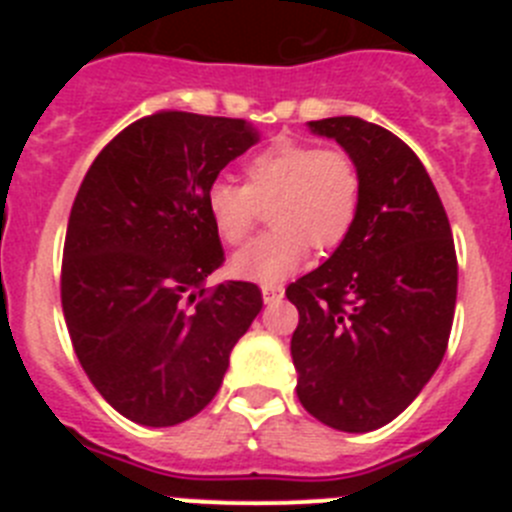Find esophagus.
<instances>
[{
    "label": "esophagus",
    "mask_w": 512,
    "mask_h": 512,
    "mask_svg": "<svg viewBox=\"0 0 512 512\" xmlns=\"http://www.w3.org/2000/svg\"><path fill=\"white\" fill-rule=\"evenodd\" d=\"M261 295H264L266 305H274V302H279L284 297V287L282 284H264V287H261Z\"/></svg>",
    "instance_id": "obj_1"
}]
</instances>
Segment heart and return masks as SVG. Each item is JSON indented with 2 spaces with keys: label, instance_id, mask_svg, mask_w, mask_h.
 Here are the masks:
<instances>
[{
  "label": "heart",
  "instance_id": "b5f03b06",
  "mask_svg": "<svg viewBox=\"0 0 512 512\" xmlns=\"http://www.w3.org/2000/svg\"><path fill=\"white\" fill-rule=\"evenodd\" d=\"M274 230L235 253L230 271L259 284L292 277L310 256V246L328 251L354 228L361 202V174L343 151H320L300 140H279L246 161V187L215 179L205 192V210L225 243L251 233L259 205H269Z\"/></svg>",
  "mask_w": 512,
  "mask_h": 512
}]
</instances>
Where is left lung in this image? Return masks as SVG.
<instances>
[{"mask_svg":"<svg viewBox=\"0 0 512 512\" xmlns=\"http://www.w3.org/2000/svg\"><path fill=\"white\" fill-rule=\"evenodd\" d=\"M361 174L354 228L287 287L297 397L320 423L366 433L395 420L436 374L456 307L451 225L420 158L359 117L307 122Z\"/></svg>","mask_w":512,"mask_h":512,"instance_id":"8db88e82","label":"left lung"}]
</instances>
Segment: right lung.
Returning a JSON list of instances; mask_svg holds the SVG:
<instances>
[{"mask_svg":"<svg viewBox=\"0 0 512 512\" xmlns=\"http://www.w3.org/2000/svg\"><path fill=\"white\" fill-rule=\"evenodd\" d=\"M259 143L246 120L158 112L89 166L63 243L61 305L89 382L128 420L166 428L210 405L264 300L251 282L207 292L223 264L205 192Z\"/></svg>","mask_w":512,"mask_h":512,"instance_id":"right-lung-1","label":"right lung"}]
</instances>
